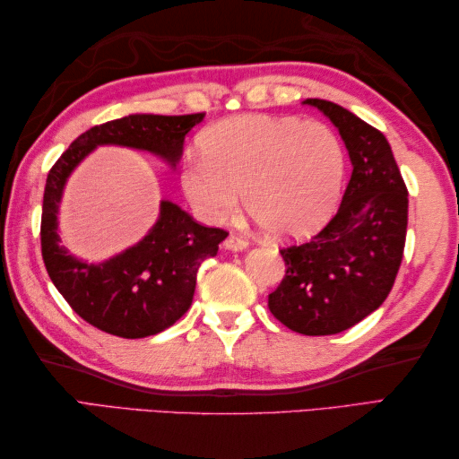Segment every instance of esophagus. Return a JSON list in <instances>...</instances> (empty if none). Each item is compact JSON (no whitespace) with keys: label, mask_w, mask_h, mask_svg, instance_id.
Instances as JSON below:
<instances>
[{"label":"esophagus","mask_w":459,"mask_h":459,"mask_svg":"<svg viewBox=\"0 0 459 459\" xmlns=\"http://www.w3.org/2000/svg\"><path fill=\"white\" fill-rule=\"evenodd\" d=\"M248 247V240L240 235H229L224 240V248L227 250H245Z\"/></svg>","instance_id":"esophagus-1"}]
</instances>
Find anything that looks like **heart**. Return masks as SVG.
<instances>
[{
	"instance_id": "b5f03b06",
	"label": "heart",
	"mask_w": 459,
	"mask_h": 459,
	"mask_svg": "<svg viewBox=\"0 0 459 459\" xmlns=\"http://www.w3.org/2000/svg\"><path fill=\"white\" fill-rule=\"evenodd\" d=\"M197 143L201 160L183 165L181 189L203 222L230 221L240 193L260 227L280 238L307 235L335 209L345 155L324 122L235 116L204 128Z\"/></svg>"
}]
</instances>
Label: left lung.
<instances>
[{"label":"left lung","mask_w":459,"mask_h":459,"mask_svg":"<svg viewBox=\"0 0 459 459\" xmlns=\"http://www.w3.org/2000/svg\"><path fill=\"white\" fill-rule=\"evenodd\" d=\"M333 122L353 173L339 211L304 245L281 248L286 276L268 296L278 321L301 335H333L383 306L403 262L408 191L391 143L339 104L307 99Z\"/></svg>","instance_id":"left-lung-1"}]
</instances>
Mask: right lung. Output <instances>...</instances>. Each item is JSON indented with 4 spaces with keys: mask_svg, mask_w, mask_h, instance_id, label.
<instances>
[{
    "mask_svg": "<svg viewBox=\"0 0 459 459\" xmlns=\"http://www.w3.org/2000/svg\"><path fill=\"white\" fill-rule=\"evenodd\" d=\"M204 114H130L81 134L47 175L41 214L43 262L55 288L86 324L110 335L142 339L171 327L189 309L197 272L217 256L227 230L203 227L171 201L138 245L108 260L84 262L68 255L58 237V204L68 175L99 145H122L179 163L185 134Z\"/></svg>",
    "mask_w": 459,
    "mask_h": 459,
    "instance_id": "obj_1",
    "label": "right lung"
}]
</instances>
